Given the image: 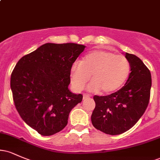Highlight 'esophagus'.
<instances>
[{
    "mask_svg": "<svg viewBox=\"0 0 160 160\" xmlns=\"http://www.w3.org/2000/svg\"><path fill=\"white\" fill-rule=\"evenodd\" d=\"M89 97H90V95H88V94H83V99H86V98H89Z\"/></svg>",
    "mask_w": 160,
    "mask_h": 160,
    "instance_id": "obj_1",
    "label": "esophagus"
}]
</instances>
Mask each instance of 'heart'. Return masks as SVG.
I'll use <instances>...</instances> for the list:
<instances>
[{
  "instance_id": "obj_1",
  "label": "heart",
  "mask_w": 160,
  "mask_h": 160,
  "mask_svg": "<svg viewBox=\"0 0 160 160\" xmlns=\"http://www.w3.org/2000/svg\"><path fill=\"white\" fill-rule=\"evenodd\" d=\"M130 74V63L122 55L107 50H94L76 62L70 69L71 85L77 91L83 89L92 76L88 86L92 92L101 90L105 94L120 89Z\"/></svg>"
}]
</instances>
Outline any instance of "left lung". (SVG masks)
<instances>
[{"label": "left lung", "instance_id": "1", "mask_svg": "<svg viewBox=\"0 0 160 160\" xmlns=\"http://www.w3.org/2000/svg\"><path fill=\"white\" fill-rule=\"evenodd\" d=\"M125 57L131 68L125 86L111 95L93 97L95 108L91 116L92 123L108 135H120L130 129L144 114L149 103L150 71L135 55L126 52Z\"/></svg>", "mask_w": 160, "mask_h": 160}]
</instances>
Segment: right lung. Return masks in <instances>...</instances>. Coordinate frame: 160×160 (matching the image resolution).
I'll return each mask as SVG.
<instances>
[{"instance_id": "add662e5", "label": "right lung", "mask_w": 160, "mask_h": 160, "mask_svg": "<svg viewBox=\"0 0 160 160\" xmlns=\"http://www.w3.org/2000/svg\"><path fill=\"white\" fill-rule=\"evenodd\" d=\"M85 46L48 43L19 60L10 87L16 108L30 127L43 136L67 126L70 112L82 102L69 90L70 69Z\"/></svg>"}]
</instances>
